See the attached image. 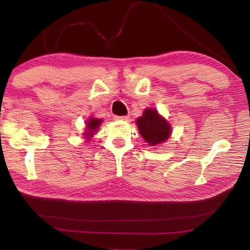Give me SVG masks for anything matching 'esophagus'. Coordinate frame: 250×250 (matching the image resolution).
<instances>
[{
  "label": "esophagus",
  "instance_id": "obj_1",
  "mask_svg": "<svg viewBox=\"0 0 250 250\" xmlns=\"http://www.w3.org/2000/svg\"><path fill=\"white\" fill-rule=\"evenodd\" d=\"M116 120H119V121H129V120H130V117H129V116H118V117H116Z\"/></svg>",
  "mask_w": 250,
  "mask_h": 250
}]
</instances>
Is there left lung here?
<instances>
[{
    "instance_id": "left-lung-1",
    "label": "left lung",
    "mask_w": 250,
    "mask_h": 250,
    "mask_svg": "<svg viewBox=\"0 0 250 250\" xmlns=\"http://www.w3.org/2000/svg\"><path fill=\"white\" fill-rule=\"evenodd\" d=\"M137 125L142 138L151 146L164 142L171 134L170 125L159 116L155 109H146L143 115L137 119Z\"/></svg>"
}]
</instances>
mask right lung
<instances>
[{"label":"right lung","instance_id":"1","mask_svg":"<svg viewBox=\"0 0 250 250\" xmlns=\"http://www.w3.org/2000/svg\"><path fill=\"white\" fill-rule=\"evenodd\" d=\"M100 124H101V119H95V118H90V119L87 121V129L89 131H87L84 135H86L87 138H91L92 133L96 132L97 129L99 128Z\"/></svg>","mask_w":250,"mask_h":250}]
</instances>
